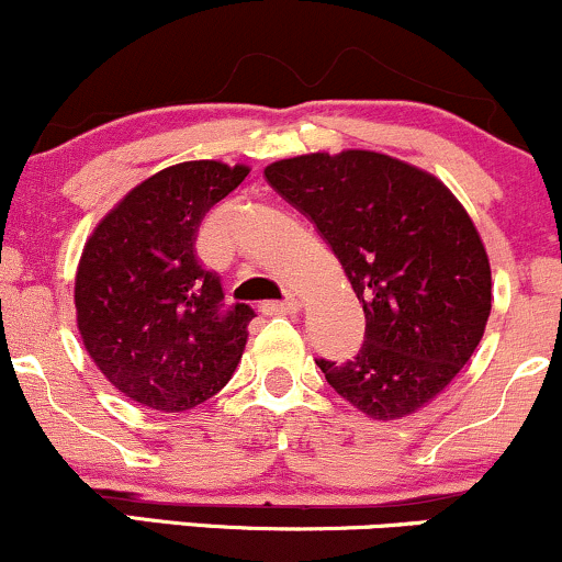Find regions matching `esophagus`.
<instances>
[{"label": "esophagus", "mask_w": 562, "mask_h": 562, "mask_svg": "<svg viewBox=\"0 0 562 562\" xmlns=\"http://www.w3.org/2000/svg\"><path fill=\"white\" fill-rule=\"evenodd\" d=\"M263 314H274V317H282V314H299L301 312V303L295 299L288 301H269L261 306Z\"/></svg>", "instance_id": "34e87169"}]
</instances>
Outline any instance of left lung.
Masks as SVG:
<instances>
[{
  "mask_svg": "<svg viewBox=\"0 0 562 562\" xmlns=\"http://www.w3.org/2000/svg\"><path fill=\"white\" fill-rule=\"evenodd\" d=\"M338 256L364 308L327 383L372 420H402L473 357L492 314V267L473 218L434 173L372 150L308 153L263 169Z\"/></svg>",
  "mask_w": 562,
  "mask_h": 562,
  "instance_id": "left-lung-1",
  "label": "left lung"
}]
</instances>
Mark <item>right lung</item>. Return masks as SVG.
<instances>
[{
	"mask_svg": "<svg viewBox=\"0 0 562 562\" xmlns=\"http://www.w3.org/2000/svg\"><path fill=\"white\" fill-rule=\"evenodd\" d=\"M248 171L222 160L169 166L126 192L83 245L74 290L83 348L132 402L192 409L240 362L256 314L245 303L224 308L195 240L203 216Z\"/></svg>",
	"mask_w": 562,
	"mask_h": 562,
	"instance_id": "1",
	"label": "right lung"
}]
</instances>
